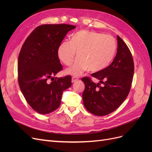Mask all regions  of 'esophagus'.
Returning <instances> with one entry per match:
<instances>
[{
  "instance_id": "obj_1",
  "label": "esophagus",
  "mask_w": 152,
  "mask_h": 152,
  "mask_svg": "<svg viewBox=\"0 0 152 152\" xmlns=\"http://www.w3.org/2000/svg\"><path fill=\"white\" fill-rule=\"evenodd\" d=\"M78 80H79V79H78L77 77H73L72 78V82H77Z\"/></svg>"
}]
</instances>
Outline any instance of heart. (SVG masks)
<instances>
[{
  "instance_id": "obj_1",
  "label": "heart",
  "mask_w": 152,
  "mask_h": 152,
  "mask_svg": "<svg viewBox=\"0 0 152 152\" xmlns=\"http://www.w3.org/2000/svg\"><path fill=\"white\" fill-rule=\"evenodd\" d=\"M117 50L112 36L95 31L80 30L59 45L58 57L63 63L70 65L77 53L78 58L65 70L69 75L77 76L89 69L98 72L107 67L113 60Z\"/></svg>"
}]
</instances>
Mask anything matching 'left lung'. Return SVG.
I'll list each match as a JSON object with an SVG mask.
<instances>
[{"mask_svg":"<svg viewBox=\"0 0 152 152\" xmlns=\"http://www.w3.org/2000/svg\"><path fill=\"white\" fill-rule=\"evenodd\" d=\"M117 52L113 61L103 70L92 73L98 79L96 84L89 77H84L82 93L84 107L97 116L111 113L120 107L129 93L134 75V62L127 45L118 35ZM102 86H101L100 84Z\"/></svg>","mask_w":152,"mask_h":152,"instance_id":"8db88e82","label":"left lung"}]
</instances>
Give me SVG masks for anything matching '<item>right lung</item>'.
Masks as SVG:
<instances>
[{
	"mask_svg": "<svg viewBox=\"0 0 152 152\" xmlns=\"http://www.w3.org/2000/svg\"><path fill=\"white\" fill-rule=\"evenodd\" d=\"M76 26L66 24L40 25L31 32L18 56V83L27 103L45 115L60 106L63 92L72 86V77L54 78L62 70L58 57L59 45ZM49 78L52 82L48 83Z\"/></svg>",
	"mask_w": 152,
	"mask_h": 152,
	"instance_id": "obj_1",
	"label": "right lung"
}]
</instances>
